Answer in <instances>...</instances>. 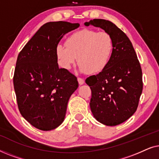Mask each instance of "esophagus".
Segmentation results:
<instances>
[{"label": "esophagus", "instance_id": "34e87169", "mask_svg": "<svg viewBox=\"0 0 159 159\" xmlns=\"http://www.w3.org/2000/svg\"><path fill=\"white\" fill-rule=\"evenodd\" d=\"M77 80H78V82H79L80 84H83L84 83V79H82V78H81V77H77Z\"/></svg>", "mask_w": 159, "mask_h": 159}]
</instances>
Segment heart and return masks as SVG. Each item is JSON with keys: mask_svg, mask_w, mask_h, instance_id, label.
<instances>
[{"mask_svg": "<svg viewBox=\"0 0 159 159\" xmlns=\"http://www.w3.org/2000/svg\"><path fill=\"white\" fill-rule=\"evenodd\" d=\"M114 46V40L108 32L84 29L67 38L66 46L58 45L56 53L65 69H71L78 58L80 71L93 74L107 66Z\"/></svg>", "mask_w": 159, "mask_h": 159, "instance_id": "1", "label": "heart"}]
</instances>
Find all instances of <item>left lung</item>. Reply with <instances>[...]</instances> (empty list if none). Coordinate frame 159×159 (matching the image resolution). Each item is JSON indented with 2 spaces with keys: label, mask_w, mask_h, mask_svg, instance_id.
Masks as SVG:
<instances>
[{
  "label": "left lung",
  "mask_w": 159,
  "mask_h": 159,
  "mask_svg": "<svg viewBox=\"0 0 159 159\" xmlns=\"http://www.w3.org/2000/svg\"><path fill=\"white\" fill-rule=\"evenodd\" d=\"M84 25L101 28L114 40V51L107 66L85 82L91 89L90 106L95 118L105 125H118L138 108L143 91L140 64L131 41L111 21L95 19Z\"/></svg>",
  "instance_id": "left-lung-1"
}]
</instances>
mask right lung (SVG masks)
Listing matches in <instances>:
<instances>
[{
    "instance_id": "1",
    "label": "right lung",
    "mask_w": 159,
    "mask_h": 159,
    "mask_svg": "<svg viewBox=\"0 0 159 159\" xmlns=\"http://www.w3.org/2000/svg\"><path fill=\"white\" fill-rule=\"evenodd\" d=\"M78 23L53 21L43 25L17 57L14 87L21 116L43 131L58 127L64 121L67 103L78 88L77 77L59 69L58 43Z\"/></svg>"
}]
</instances>
